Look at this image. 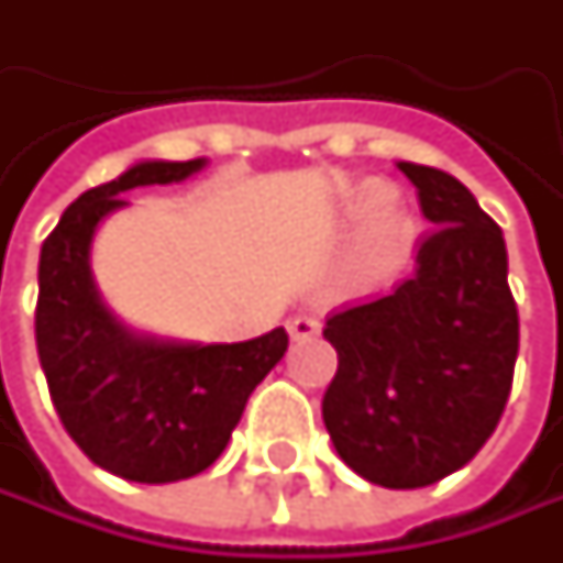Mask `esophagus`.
I'll return each mask as SVG.
<instances>
[{
  "label": "esophagus",
  "mask_w": 563,
  "mask_h": 563,
  "mask_svg": "<svg viewBox=\"0 0 563 563\" xmlns=\"http://www.w3.org/2000/svg\"><path fill=\"white\" fill-rule=\"evenodd\" d=\"M319 332V319L316 316H294V319H288V335L294 338V341H303V338H310Z\"/></svg>",
  "instance_id": "obj_1"
}]
</instances>
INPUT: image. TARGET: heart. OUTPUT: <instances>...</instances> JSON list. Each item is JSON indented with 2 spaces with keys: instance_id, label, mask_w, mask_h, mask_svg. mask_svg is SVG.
Segmentation results:
<instances>
[{
  "instance_id": "heart-1",
  "label": "heart",
  "mask_w": 563,
  "mask_h": 563,
  "mask_svg": "<svg viewBox=\"0 0 563 563\" xmlns=\"http://www.w3.org/2000/svg\"><path fill=\"white\" fill-rule=\"evenodd\" d=\"M388 206H391V190L382 185H366L357 194V200H354V212L357 216H363V219H373L376 216L373 234H369V250L376 256H388V253L404 247L407 231H410V222L400 212H395V209L385 212Z\"/></svg>"
}]
</instances>
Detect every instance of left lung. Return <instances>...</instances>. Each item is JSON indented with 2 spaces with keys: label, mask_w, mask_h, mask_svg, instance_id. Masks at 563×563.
<instances>
[{
  "label": "left lung",
  "mask_w": 563,
  "mask_h": 563,
  "mask_svg": "<svg viewBox=\"0 0 563 563\" xmlns=\"http://www.w3.org/2000/svg\"><path fill=\"white\" fill-rule=\"evenodd\" d=\"M432 231L417 272L325 319L338 373L322 420L341 461L385 488H422L476 457L505 413L520 347L501 228L454 175L398 163Z\"/></svg>",
  "instance_id": "8db88e82"
}]
</instances>
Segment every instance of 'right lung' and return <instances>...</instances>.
I'll return each mask as SVG.
<instances>
[{
  "label": "right lung",
  "instance_id": "add662e5",
  "mask_svg": "<svg viewBox=\"0 0 563 563\" xmlns=\"http://www.w3.org/2000/svg\"><path fill=\"white\" fill-rule=\"evenodd\" d=\"M203 165H131L80 194L40 250L36 354L55 413L93 464L131 483H178L216 464L253 388L288 351L285 329L238 344L137 335L99 297L90 241L128 203L121 194L185 181Z\"/></svg>",
  "mask_w": 563,
  "mask_h": 563
}]
</instances>
